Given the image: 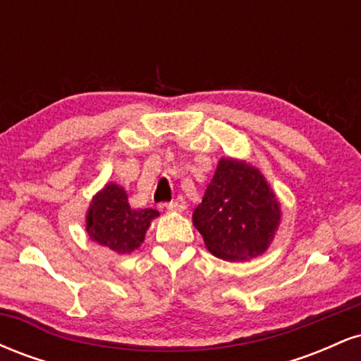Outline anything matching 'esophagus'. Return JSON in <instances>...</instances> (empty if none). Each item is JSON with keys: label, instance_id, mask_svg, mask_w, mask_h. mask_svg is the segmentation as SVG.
I'll list each match as a JSON object with an SVG mask.
<instances>
[{"label": "esophagus", "instance_id": "1", "mask_svg": "<svg viewBox=\"0 0 361 361\" xmlns=\"http://www.w3.org/2000/svg\"><path fill=\"white\" fill-rule=\"evenodd\" d=\"M166 209L169 210V212H183V210L186 209L185 198L183 197L175 198V200H171L169 204H166Z\"/></svg>", "mask_w": 361, "mask_h": 361}]
</instances>
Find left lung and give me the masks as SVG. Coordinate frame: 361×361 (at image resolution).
<instances>
[{"label": "left lung", "instance_id": "left-lung-1", "mask_svg": "<svg viewBox=\"0 0 361 361\" xmlns=\"http://www.w3.org/2000/svg\"><path fill=\"white\" fill-rule=\"evenodd\" d=\"M281 219L280 202L259 169L246 161L222 157L193 226L207 250L226 261H247L268 250Z\"/></svg>", "mask_w": 361, "mask_h": 361}]
</instances>
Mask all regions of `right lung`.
I'll return each mask as SVG.
<instances>
[{
    "instance_id": "add662e5",
    "label": "right lung",
    "mask_w": 361,
    "mask_h": 361,
    "mask_svg": "<svg viewBox=\"0 0 361 361\" xmlns=\"http://www.w3.org/2000/svg\"><path fill=\"white\" fill-rule=\"evenodd\" d=\"M159 212L154 209H130L127 193L117 183H106L90 202L86 233L91 241L118 255L135 251Z\"/></svg>"
}]
</instances>
